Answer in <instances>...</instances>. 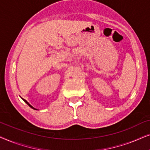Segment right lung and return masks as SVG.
<instances>
[{"instance_id": "1", "label": "right lung", "mask_w": 150, "mask_h": 150, "mask_svg": "<svg viewBox=\"0 0 150 150\" xmlns=\"http://www.w3.org/2000/svg\"><path fill=\"white\" fill-rule=\"evenodd\" d=\"M22 99H23V98H22ZM23 99V101H25V102L26 103H27V104L28 105H29V106L31 108H33V109H34V110H36V109H35V108H33V106H32V105H30V104H29V103H28V102H27V101L25 100V99Z\"/></svg>"}]
</instances>
